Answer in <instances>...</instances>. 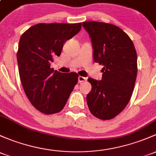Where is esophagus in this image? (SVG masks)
<instances>
[{
	"instance_id": "1",
	"label": "esophagus",
	"mask_w": 156,
	"mask_h": 156,
	"mask_svg": "<svg viewBox=\"0 0 156 156\" xmlns=\"http://www.w3.org/2000/svg\"><path fill=\"white\" fill-rule=\"evenodd\" d=\"M86 80H87V78H84V77H83V76H78V82L81 83V82H83V81H86Z\"/></svg>"
}]
</instances>
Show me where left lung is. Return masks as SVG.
<instances>
[{"mask_svg":"<svg viewBox=\"0 0 156 156\" xmlns=\"http://www.w3.org/2000/svg\"><path fill=\"white\" fill-rule=\"evenodd\" d=\"M91 39L93 60L103 65L101 81L89 78L87 95L90 111L106 120L118 115L132 97L137 78V53L129 36L119 27L98 22H83Z\"/></svg>","mask_w":156,"mask_h":156,"instance_id":"8db88e82","label":"left lung"}]
</instances>
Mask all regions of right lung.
Returning a JSON list of instances; mask_svg holds the SVG:
<instances>
[{"mask_svg":"<svg viewBox=\"0 0 156 156\" xmlns=\"http://www.w3.org/2000/svg\"><path fill=\"white\" fill-rule=\"evenodd\" d=\"M81 28V23L38 24L21 37L17 53L21 82L31 104L43 114L60 112L78 82L76 73H60L50 63Z\"/></svg>","mask_w":156,"mask_h":156,"instance_id":"right-lung-1","label":"right lung"}]
</instances>
